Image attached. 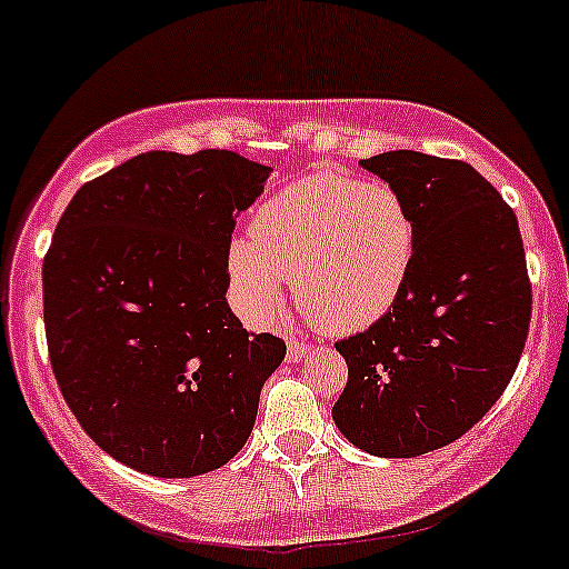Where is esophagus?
<instances>
[{"mask_svg": "<svg viewBox=\"0 0 569 569\" xmlns=\"http://www.w3.org/2000/svg\"><path fill=\"white\" fill-rule=\"evenodd\" d=\"M310 353V346L299 337H289V361H302Z\"/></svg>", "mask_w": 569, "mask_h": 569, "instance_id": "obj_1", "label": "esophagus"}]
</instances>
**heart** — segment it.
Masks as SVG:
<instances>
[{
    "label": "heart",
    "mask_w": 569,
    "mask_h": 569,
    "mask_svg": "<svg viewBox=\"0 0 569 569\" xmlns=\"http://www.w3.org/2000/svg\"><path fill=\"white\" fill-rule=\"evenodd\" d=\"M418 229L408 199L383 183L321 170L274 191L229 242L240 313L267 323L291 278L299 313L329 335L365 332L402 297Z\"/></svg>",
    "instance_id": "b5f03b06"
}]
</instances>
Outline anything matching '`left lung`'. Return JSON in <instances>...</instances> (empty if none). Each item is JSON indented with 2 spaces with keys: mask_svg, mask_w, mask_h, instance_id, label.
<instances>
[{
  "mask_svg": "<svg viewBox=\"0 0 569 569\" xmlns=\"http://www.w3.org/2000/svg\"><path fill=\"white\" fill-rule=\"evenodd\" d=\"M359 164L408 199L418 242L395 308L335 346L348 383L332 418L361 451L410 459L459 440L502 397L532 286L516 213L470 164L418 151Z\"/></svg>",
  "mask_w": 569,
  "mask_h": 569,
  "instance_id": "obj_1",
  "label": "left lung"
}]
</instances>
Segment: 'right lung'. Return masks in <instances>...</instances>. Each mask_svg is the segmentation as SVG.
Wrapping results in <instances>:
<instances>
[{"mask_svg": "<svg viewBox=\"0 0 569 569\" xmlns=\"http://www.w3.org/2000/svg\"><path fill=\"white\" fill-rule=\"evenodd\" d=\"M270 167L151 151L80 186L42 261L53 376L86 435L137 472L193 478L246 446L286 342L227 302L234 218Z\"/></svg>", "mask_w": 569, "mask_h": 569, "instance_id": "add662e5", "label": "right lung"}]
</instances>
